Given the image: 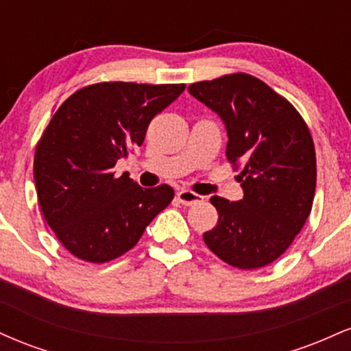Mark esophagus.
Here are the masks:
<instances>
[{
  "label": "esophagus",
  "mask_w": 351,
  "mask_h": 351,
  "mask_svg": "<svg viewBox=\"0 0 351 351\" xmlns=\"http://www.w3.org/2000/svg\"><path fill=\"white\" fill-rule=\"evenodd\" d=\"M178 201L181 204H184V206H189V204H196L199 201H203V196L196 195V193L189 191V189H181L178 193Z\"/></svg>",
  "instance_id": "esophagus-1"
}]
</instances>
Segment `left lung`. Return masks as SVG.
<instances>
[{"instance_id":"obj_1","label":"left lung","mask_w":351,"mask_h":351,"mask_svg":"<svg viewBox=\"0 0 351 351\" xmlns=\"http://www.w3.org/2000/svg\"><path fill=\"white\" fill-rule=\"evenodd\" d=\"M188 90L223 120L229 162H243L236 180L244 198L213 196L219 219L204 243L232 267H264L287 251L312 211L317 160L307 123L289 100L243 72Z\"/></svg>"}]
</instances>
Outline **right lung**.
<instances>
[{"label":"right lung","mask_w":351,"mask_h":351,"mask_svg":"<svg viewBox=\"0 0 351 351\" xmlns=\"http://www.w3.org/2000/svg\"><path fill=\"white\" fill-rule=\"evenodd\" d=\"M184 84L100 82L58 108L34 153L39 206L64 247L102 264L138 243L171 203L168 184L142 188L114 167L140 147L152 119L180 97Z\"/></svg>","instance_id":"right-lung-1"}]
</instances>
